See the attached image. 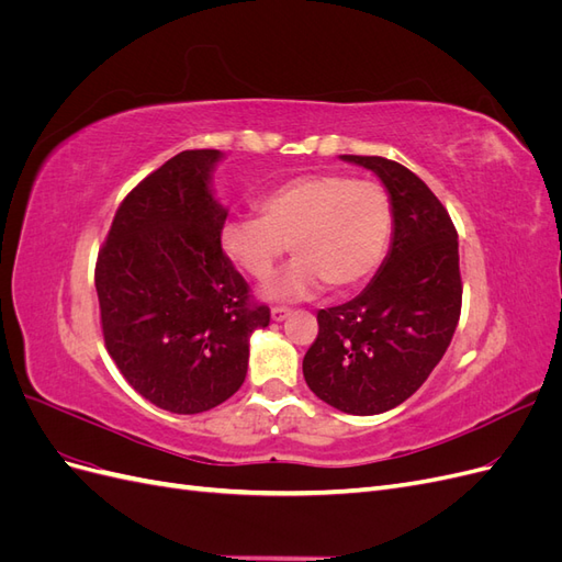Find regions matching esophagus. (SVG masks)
Masks as SVG:
<instances>
[{
	"label": "esophagus",
	"instance_id": "esophagus-1",
	"mask_svg": "<svg viewBox=\"0 0 562 562\" xmlns=\"http://www.w3.org/2000/svg\"><path fill=\"white\" fill-rule=\"evenodd\" d=\"M288 316H291V310H288V307H274V310H271V321L281 323V321H285Z\"/></svg>",
	"mask_w": 562,
	"mask_h": 562
}]
</instances>
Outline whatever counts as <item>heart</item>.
<instances>
[{"label":"heart","instance_id":"obj_1","mask_svg":"<svg viewBox=\"0 0 562 562\" xmlns=\"http://www.w3.org/2000/svg\"><path fill=\"white\" fill-rule=\"evenodd\" d=\"M260 215H234L220 229V246L248 277L265 281L291 244L297 260L267 285L277 300L314 295L323 283L345 293L372 277L384 260L394 227L386 190L339 173L283 180L258 199Z\"/></svg>","mask_w":562,"mask_h":562}]
</instances>
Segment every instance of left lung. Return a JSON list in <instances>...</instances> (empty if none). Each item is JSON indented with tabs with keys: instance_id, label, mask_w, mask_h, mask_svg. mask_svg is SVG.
<instances>
[{
	"instance_id": "8db88e82",
	"label": "left lung",
	"mask_w": 562,
	"mask_h": 562,
	"mask_svg": "<svg viewBox=\"0 0 562 562\" xmlns=\"http://www.w3.org/2000/svg\"><path fill=\"white\" fill-rule=\"evenodd\" d=\"M386 187L391 246L353 300L318 312L302 372L314 394L347 415H380L411 398L443 359L462 312L457 229L424 180L384 157L342 155Z\"/></svg>"
}]
</instances>
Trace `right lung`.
Masks as SVG:
<instances>
[{
	"label": "right lung",
	"mask_w": 562,
	"mask_h": 562,
	"mask_svg": "<svg viewBox=\"0 0 562 562\" xmlns=\"http://www.w3.org/2000/svg\"><path fill=\"white\" fill-rule=\"evenodd\" d=\"M220 149H187L128 192L98 252L105 347L143 398L176 415L225 403L246 380L250 335L269 326L220 246Z\"/></svg>",
	"instance_id": "add662e5"
}]
</instances>
